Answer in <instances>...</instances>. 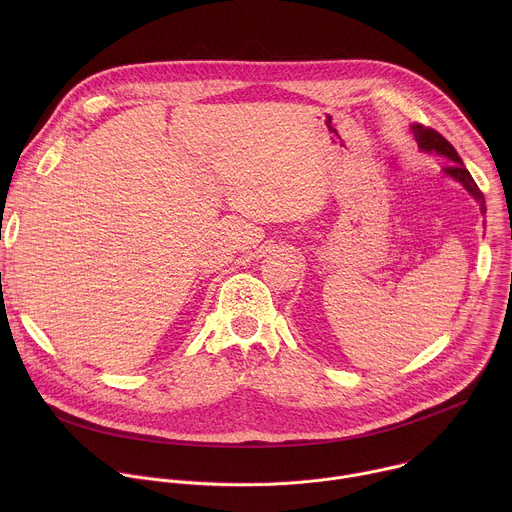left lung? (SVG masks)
I'll return each instance as SVG.
<instances>
[{
    "mask_svg": "<svg viewBox=\"0 0 512 512\" xmlns=\"http://www.w3.org/2000/svg\"><path fill=\"white\" fill-rule=\"evenodd\" d=\"M411 129H413V133H415V139H417L421 150H425V152H435V154H440V156H446V158L452 162V164H448V166L444 168V172H446L448 176H452L454 180L462 182V186L476 198V202L480 204V212L484 214V212H486L484 194L480 192V188L476 186L474 178H472L470 172L466 170L464 162L460 160L458 152L454 150V145H452L442 133H437V131L431 129V127H425V125L415 123Z\"/></svg>",
    "mask_w": 512,
    "mask_h": 512,
    "instance_id": "8db88e82",
    "label": "left lung"
}]
</instances>
